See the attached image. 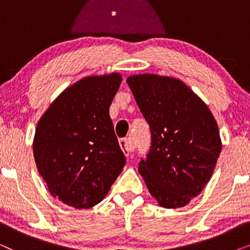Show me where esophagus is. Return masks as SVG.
I'll return each mask as SVG.
<instances>
[{
    "label": "esophagus",
    "mask_w": 250,
    "mask_h": 250,
    "mask_svg": "<svg viewBox=\"0 0 250 250\" xmlns=\"http://www.w3.org/2000/svg\"><path fill=\"white\" fill-rule=\"evenodd\" d=\"M119 146L123 150V152L125 153V156H128L133 150H134V142L132 141L131 139L124 138V139H119Z\"/></svg>",
    "instance_id": "obj_1"
}]
</instances>
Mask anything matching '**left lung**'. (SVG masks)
Returning a JSON list of instances; mask_svg holds the SVG:
<instances>
[{
    "label": "left lung",
    "instance_id": "8db88e82",
    "mask_svg": "<svg viewBox=\"0 0 250 250\" xmlns=\"http://www.w3.org/2000/svg\"><path fill=\"white\" fill-rule=\"evenodd\" d=\"M126 82L151 132V146L139 173L160 206H186L215 169L222 150L217 123L182 81L143 74Z\"/></svg>",
    "mask_w": 250,
    "mask_h": 250
}]
</instances>
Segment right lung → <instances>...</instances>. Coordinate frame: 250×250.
<instances>
[{"label": "right lung", "instance_id": "obj_1", "mask_svg": "<svg viewBox=\"0 0 250 250\" xmlns=\"http://www.w3.org/2000/svg\"><path fill=\"white\" fill-rule=\"evenodd\" d=\"M121 83L117 73L85 77L67 87L37 124V169L50 193L68 206H95L124 168L125 156L109 116Z\"/></svg>", "mask_w": 250, "mask_h": 250}]
</instances>
